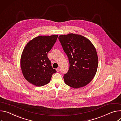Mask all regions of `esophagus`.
I'll return each instance as SVG.
<instances>
[{
	"label": "esophagus",
	"mask_w": 121,
	"mask_h": 121,
	"mask_svg": "<svg viewBox=\"0 0 121 121\" xmlns=\"http://www.w3.org/2000/svg\"><path fill=\"white\" fill-rule=\"evenodd\" d=\"M56 70H57V71L58 72H60V68L59 67V68H58L56 69Z\"/></svg>",
	"instance_id": "1"
}]
</instances>
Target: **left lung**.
<instances>
[{"mask_svg":"<svg viewBox=\"0 0 121 121\" xmlns=\"http://www.w3.org/2000/svg\"><path fill=\"white\" fill-rule=\"evenodd\" d=\"M69 61V70L63 76L65 83L74 88L88 84L97 73L98 57L95 47L89 39L77 34L59 36Z\"/></svg>","mask_w":121,"mask_h":121,"instance_id":"1","label":"left lung"}]
</instances>
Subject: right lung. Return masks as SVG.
Here are the masks:
<instances>
[{
    "instance_id": "add662e5",
    "label": "right lung",
    "mask_w": 121,
    "mask_h": 121,
    "mask_svg": "<svg viewBox=\"0 0 121 121\" xmlns=\"http://www.w3.org/2000/svg\"><path fill=\"white\" fill-rule=\"evenodd\" d=\"M58 35L38 36L25 46L21 57V67L25 79L37 86L50 81L56 70L52 68L48 53L57 39Z\"/></svg>"
}]
</instances>
